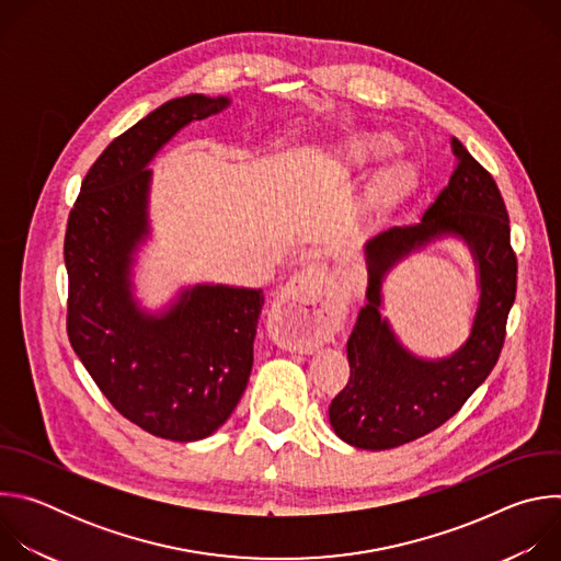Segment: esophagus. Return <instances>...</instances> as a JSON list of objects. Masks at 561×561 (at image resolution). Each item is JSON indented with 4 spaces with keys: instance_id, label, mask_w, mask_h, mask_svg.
Returning <instances> with one entry per match:
<instances>
[{
    "instance_id": "obj_1",
    "label": "esophagus",
    "mask_w": 561,
    "mask_h": 561,
    "mask_svg": "<svg viewBox=\"0 0 561 561\" xmlns=\"http://www.w3.org/2000/svg\"><path fill=\"white\" fill-rule=\"evenodd\" d=\"M342 304L324 273L310 266L297 273L279 293L275 319L288 346L308 351L329 342L340 324Z\"/></svg>"
}]
</instances>
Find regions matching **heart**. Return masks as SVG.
<instances>
[{
	"label": "heart",
	"mask_w": 561,
	"mask_h": 561,
	"mask_svg": "<svg viewBox=\"0 0 561 561\" xmlns=\"http://www.w3.org/2000/svg\"><path fill=\"white\" fill-rule=\"evenodd\" d=\"M397 150V144L394 139L386 137V135H375V137H368L359 144H355L351 148V159H355V162H364V159H381V157H388ZM413 180V171L407 167V164H397L392 167L381 184H379V197L383 204H392L399 195H402L407 191V186L411 184Z\"/></svg>",
	"instance_id": "b5f03b06"
}]
</instances>
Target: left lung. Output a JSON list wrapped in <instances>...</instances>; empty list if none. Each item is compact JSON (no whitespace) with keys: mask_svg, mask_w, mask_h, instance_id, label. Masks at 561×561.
Listing matches in <instances>:
<instances>
[{"mask_svg":"<svg viewBox=\"0 0 561 561\" xmlns=\"http://www.w3.org/2000/svg\"><path fill=\"white\" fill-rule=\"evenodd\" d=\"M450 146L455 171L422 221L392 226L364 247L368 288L346 346L351 379L329 409L335 435L355 448H397L439 428L484 383L504 346L517 290L508 213L491 173L459 139ZM446 236L471 251L480 299L467 342L446 358L426 360L393 335L380 314V288L399 261Z\"/></svg>","mask_w":561,"mask_h":561,"instance_id":"left-lung-1","label":"left lung"}]
</instances>
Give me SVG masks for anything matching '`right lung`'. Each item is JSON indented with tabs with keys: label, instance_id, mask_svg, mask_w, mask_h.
<instances>
[{
	"label": "right lung",
	"instance_id": "right-lung-1",
	"mask_svg": "<svg viewBox=\"0 0 561 561\" xmlns=\"http://www.w3.org/2000/svg\"><path fill=\"white\" fill-rule=\"evenodd\" d=\"M230 106L228 98L171 100L98 157L70 210L68 340L108 402L146 433L171 442L213 435L242 399L262 288L195 284L157 312L139 306L133 266L150 237L148 164L184 126Z\"/></svg>",
	"mask_w": 561,
	"mask_h": 561
}]
</instances>
